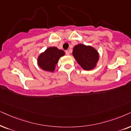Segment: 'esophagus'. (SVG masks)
Masks as SVG:
<instances>
[{
	"mask_svg": "<svg viewBox=\"0 0 131 131\" xmlns=\"http://www.w3.org/2000/svg\"><path fill=\"white\" fill-rule=\"evenodd\" d=\"M65 53H66V54H67V55H69V52L68 51H66Z\"/></svg>",
	"mask_w": 131,
	"mask_h": 131,
	"instance_id": "34e87169",
	"label": "esophagus"
}]
</instances>
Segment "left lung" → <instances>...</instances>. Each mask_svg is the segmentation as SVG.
<instances>
[{
  "label": "left lung",
  "instance_id": "1",
  "mask_svg": "<svg viewBox=\"0 0 131 131\" xmlns=\"http://www.w3.org/2000/svg\"><path fill=\"white\" fill-rule=\"evenodd\" d=\"M73 56L83 69H93L99 60V53L95 48L90 45H76L72 51Z\"/></svg>",
  "mask_w": 131,
  "mask_h": 131
}]
</instances>
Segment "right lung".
<instances>
[{"label":"right lung","mask_w":131,"mask_h":131,"mask_svg":"<svg viewBox=\"0 0 131 131\" xmlns=\"http://www.w3.org/2000/svg\"><path fill=\"white\" fill-rule=\"evenodd\" d=\"M64 55V52L56 47H50L40 54L38 58V64L43 71L53 72L59 59Z\"/></svg>","instance_id":"add662e5"}]
</instances>
